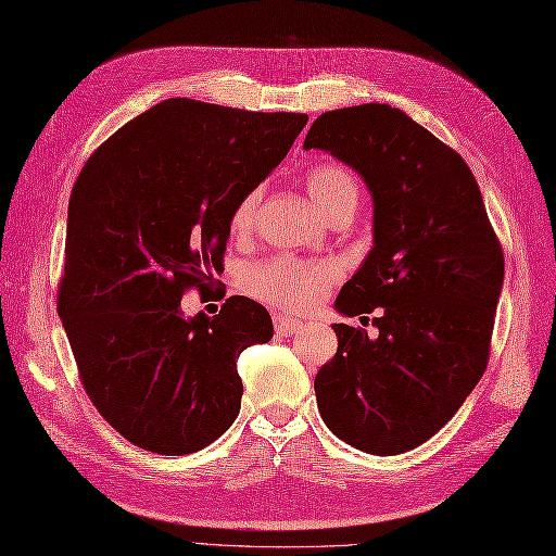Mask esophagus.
Segmentation results:
<instances>
[{
	"label": "esophagus",
	"mask_w": 556,
	"mask_h": 556,
	"mask_svg": "<svg viewBox=\"0 0 556 556\" xmlns=\"http://www.w3.org/2000/svg\"><path fill=\"white\" fill-rule=\"evenodd\" d=\"M301 326H303V321L291 319V317H283V315H275V331H277V336H293V333L301 331Z\"/></svg>",
	"instance_id": "obj_1"
}]
</instances>
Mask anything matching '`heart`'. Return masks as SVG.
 <instances>
[{
	"mask_svg": "<svg viewBox=\"0 0 556 556\" xmlns=\"http://www.w3.org/2000/svg\"><path fill=\"white\" fill-rule=\"evenodd\" d=\"M305 188L312 202L329 220L352 218L362 202L359 178L340 164H319L305 174ZM263 190L251 188L230 211V230L249 235L253 230ZM338 279V267L329 261H303L293 255H275L253 263L241 275V287L258 301L277 309H305L329 291Z\"/></svg>",
	"mask_w": 556,
	"mask_h": 556,
	"instance_id": "1",
	"label": "heart"
}]
</instances>
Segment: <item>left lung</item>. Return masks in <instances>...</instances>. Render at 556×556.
Returning <instances> with one entry per match:
<instances>
[{"label": "left lung", "instance_id": "obj_1", "mask_svg": "<svg viewBox=\"0 0 556 556\" xmlns=\"http://www.w3.org/2000/svg\"><path fill=\"white\" fill-rule=\"evenodd\" d=\"M303 148L359 170L374 194V249L336 307L348 317L382 307L378 338L333 324L338 352L315 378L319 414L354 448L410 451L486 371L505 277L501 239L463 156L402 110L324 112Z\"/></svg>", "mask_w": 556, "mask_h": 556}]
</instances>
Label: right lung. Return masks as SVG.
<instances>
[{"label": "right lung", "instance_id": "1", "mask_svg": "<svg viewBox=\"0 0 556 556\" xmlns=\"http://www.w3.org/2000/svg\"><path fill=\"white\" fill-rule=\"evenodd\" d=\"M307 124L168 98L98 148L70 194L59 317L93 406L160 455L216 441L241 408L239 354L273 338L267 309L230 295L185 319L182 293L218 273L230 211Z\"/></svg>", "mask_w": 556, "mask_h": 556}]
</instances>
